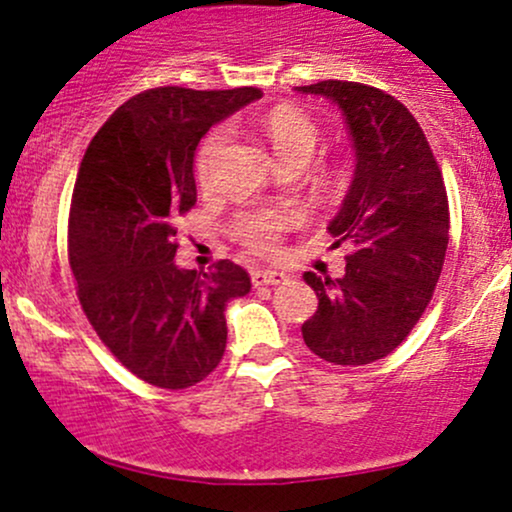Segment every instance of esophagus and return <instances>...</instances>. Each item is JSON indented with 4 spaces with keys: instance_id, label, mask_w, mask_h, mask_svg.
I'll return each mask as SVG.
<instances>
[{
    "instance_id": "obj_1",
    "label": "esophagus",
    "mask_w": 512,
    "mask_h": 512,
    "mask_svg": "<svg viewBox=\"0 0 512 512\" xmlns=\"http://www.w3.org/2000/svg\"><path fill=\"white\" fill-rule=\"evenodd\" d=\"M251 280H254V285H280L287 280V273L283 271H273V268H263V271H254L251 275Z\"/></svg>"
}]
</instances>
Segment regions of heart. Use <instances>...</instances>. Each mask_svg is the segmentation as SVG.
<instances>
[{"instance_id": "b5f03b06", "label": "heart", "mask_w": 512, "mask_h": 512, "mask_svg": "<svg viewBox=\"0 0 512 512\" xmlns=\"http://www.w3.org/2000/svg\"><path fill=\"white\" fill-rule=\"evenodd\" d=\"M263 132H266L268 142H271L273 152L278 154L280 162L287 159H309L314 154V147L319 142V128L314 125V120L302 113L300 108L292 106H278L263 118ZM229 145V128H215L208 137L203 140V145L198 149V157H195V174L203 186H210L215 179L217 164H220L222 154ZM295 222L292 212L283 210H258V212H246L234 225V234L244 241L246 246H251L254 251H271L278 244L280 232L287 229Z\"/></svg>"}]
</instances>
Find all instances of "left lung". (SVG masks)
Here are the masks:
<instances>
[{"mask_svg": "<svg viewBox=\"0 0 512 512\" xmlns=\"http://www.w3.org/2000/svg\"><path fill=\"white\" fill-rule=\"evenodd\" d=\"M297 91L341 108L355 152L353 181L329 222L333 246L348 241L353 251L341 278L304 273L319 307L302 338L326 363H375L401 346L438 285L450 239L445 183L421 125L394 96L341 79Z\"/></svg>", "mask_w": 512, "mask_h": 512, "instance_id": "obj_1", "label": "left lung"}]
</instances>
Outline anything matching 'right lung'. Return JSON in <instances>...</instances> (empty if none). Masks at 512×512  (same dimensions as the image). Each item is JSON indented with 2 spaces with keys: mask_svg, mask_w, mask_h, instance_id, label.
Masks as SVG:
<instances>
[{
  "mask_svg": "<svg viewBox=\"0 0 512 512\" xmlns=\"http://www.w3.org/2000/svg\"><path fill=\"white\" fill-rule=\"evenodd\" d=\"M261 99L254 86H159L103 123L79 166L70 266L86 319L132 375L162 389L205 380L227 346V304L251 290L232 261L176 266V217L195 205L193 159L212 125Z\"/></svg>",
  "mask_w": 512,
  "mask_h": 512,
  "instance_id": "right-lung-1",
  "label": "right lung"
}]
</instances>
